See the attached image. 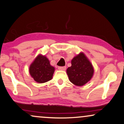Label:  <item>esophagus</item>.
<instances>
[{"instance_id":"1","label":"esophagus","mask_w":124,"mask_h":124,"mask_svg":"<svg viewBox=\"0 0 124 124\" xmlns=\"http://www.w3.org/2000/svg\"><path fill=\"white\" fill-rule=\"evenodd\" d=\"M59 70H65L66 69V66H59L58 67Z\"/></svg>"}]
</instances>
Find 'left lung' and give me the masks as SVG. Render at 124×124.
Returning a JSON list of instances; mask_svg holds the SVG:
<instances>
[{
	"label": "left lung",
	"mask_w": 124,
	"mask_h": 124,
	"mask_svg": "<svg viewBox=\"0 0 124 124\" xmlns=\"http://www.w3.org/2000/svg\"><path fill=\"white\" fill-rule=\"evenodd\" d=\"M71 66L67 68L69 79L78 86L84 85L93 77L94 68L84 53H80L71 60Z\"/></svg>",
	"instance_id": "obj_1"
}]
</instances>
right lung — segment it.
Segmentation results:
<instances>
[{"mask_svg": "<svg viewBox=\"0 0 124 124\" xmlns=\"http://www.w3.org/2000/svg\"><path fill=\"white\" fill-rule=\"evenodd\" d=\"M55 68L50 63L45 55H38L30 66L29 72L31 76L37 82L45 83L51 80Z\"/></svg>", "mask_w": 124, "mask_h": 124, "instance_id": "add662e5", "label": "right lung"}]
</instances>
